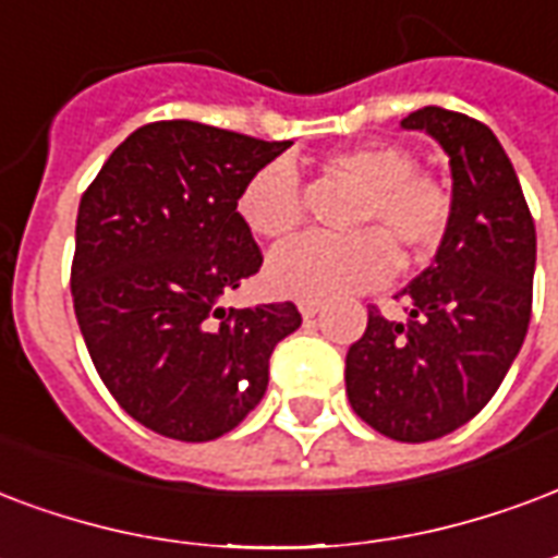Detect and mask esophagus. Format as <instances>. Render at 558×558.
Instances as JSON below:
<instances>
[{"label": "esophagus", "mask_w": 558, "mask_h": 558, "mask_svg": "<svg viewBox=\"0 0 558 558\" xmlns=\"http://www.w3.org/2000/svg\"><path fill=\"white\" fill-rule=\"evenodd\" d=\"M299 311L304 319H313V316L322 311V301L319 299H299Z\"/></svg>", "instance_id": "obj_1"}]
</instances>
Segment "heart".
Segmentation results:
<instances>
[{
	"label": "heart",
	"mask_w": 558,
	"mask_h": 558,
	"mask_svg": "<svg viewBox=\"0 0 558 558\" xmlns=\"http://www.w3.org/2000/svg\"><path fill=\"white\" fill-rule=\"evenodd\" d=\"M325 168L361 189L352 225L366 230L349 239L301 236L271 251L266 263L271 290L299 299L349 295L393 278L399 266L396 245L405 247L411 263L435 257L447 239L452 197L435 177L416 171V159L405 147L363 144L331 153ZM236 213L254 236H290L304 218L301 180L292 162L275 159L247 177Z\"/></svg>",
	"instance_id": "1"
}]
</instances>
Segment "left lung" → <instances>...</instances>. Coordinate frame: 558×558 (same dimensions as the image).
I'll return each mask as SVG.
<instances>
[{"label":"left lung","mask_w":558,"mask_h":558,"mask_svg":"<svg viewBox=\"0 0 558 558\" xmlns=\"http://www.w3.org/2000/svg\"><path fill=\"white\" fill-rule=\"evenodd\" d=\"M402 130L449 156L452 218L435 263L405 290L408 322L369 311L345 354L354 414L384 437L426 444L488 405L530 328L535 225L497 135L468 114L426 106Z\"/></svg>","instance_id":"1"}]
</instances>
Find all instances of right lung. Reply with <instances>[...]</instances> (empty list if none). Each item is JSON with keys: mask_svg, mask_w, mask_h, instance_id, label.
<instances>
[{"mask_svg": "<svg viewBox=\"0 0 558 558\" xmlns=\"http://www.w3.org/2000/svg\"><path fill=\"white\" fill-rule=\"evenodd\" d=\"M290 144L156 121L114 147L82 195L73 311L109 393L156 435L233 432L266 393L275 345L301 325L292 301L218 304L263 266L239 192Z\"/></svg>", "mask_w": 558, "mask_h": 558, "instance_id": "add662e5", "label": "right lung"}]
</instances>
